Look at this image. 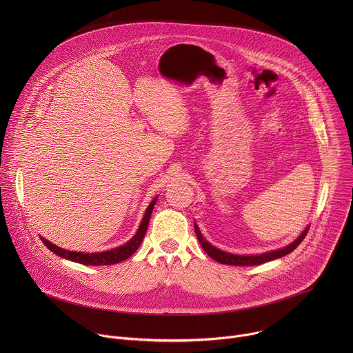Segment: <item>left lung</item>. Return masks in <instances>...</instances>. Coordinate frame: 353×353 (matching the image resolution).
Returning a JSON list of instances; mask_svg holds the SVG:
<instances>
[{
  "label": "left lung",
  "instance_id": "1",
  "mask_svg": "<svg viewBox=\"0 0 353 353\" xmlns=\"http://www.w3.org/2000/svg\"><path fill=\"white\" fill-rule=\"evenodd\" d=\"M310 226H307L303 232H301V234L294 240L292 241L290 244H288L286 247L283 248H279V250H274V251H268V253H264V254H259V256H237V254H230V253H226V251H222L216 247H214L211 243H208L204 236L201 234L196 223H194V229H195V234H196V239L199 241V244L203 245L205 253L212 257L215 261L221 263V264H226V265H241V267H247V265H259V264H264V263H268V261H272L275 259H281L289 253H292V251L303 241V239L306 237L307 234V230H309Z\"/></svg>",
  "mask_w": 353,
  "mask_h": 353
}]
</instances>
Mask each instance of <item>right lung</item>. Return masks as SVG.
Masks as SVG:
<instances>
[{"label": "right lung", "mask_w": 353, "mask_h": 353, "mask_svg": "<svg viewBox=\"0 0 353 353\" xmlns=\"http://www.w3.org/2000/svg\"><path fill=\"white\" fill-rule=\"evenodd\" d=\"M157 199H158V196H155V199L146 208V212H145L142 222H141L137 233L134 234V237L130 241H127L125 244L116 247L113 250L102 251V253H79V251H68L61 247H57L56 244L50 243L44 237H40V239L50 251H53L54 254H57L61 259H65V260H70L74 263H79L83 265H112V264L121 263V261L130 259L138 250V247L141 245V243L145 237V233H146V229L149 225V219H150V214H152Z\"/></svg>", "instance_id": "1"}]
</instances>
